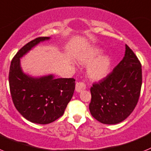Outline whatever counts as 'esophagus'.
<instances>
[{
	"mask_svg": "<svg viewBox=\"0 0 151 151\" xmlns=\"http://www.w3.org/2000/svg\"><path fill=\"white\" fill-rule=\"evenodd\" d=\"M86 89V84L83 82H77L76 83L75 90L77 92H81V91L84 90Z\"/></svg>",
	"mask_w": 151,
	"mask_h": 151,
	"instance_id": "obj_1",
	"label": "esophagus"
}]
</instances>
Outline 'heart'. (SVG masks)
Returning <instances> with one entry per match:
<instances>
[{"instance_id": "heart-1", "label": "heart", "mask_w": 151, "mask_h": 151, "mask_svg": "<svg viewBox=\"0 0 151 151\" xmlns=\"http://www.w3.org/2000/svg\"><path fill=\"white\" fill-rule=\"evenodd\" d=\"M102 50L97 47H91L79 55L78 60L83 65H88L87 72L92 80H101L108 75L111 70V62L108 56L100 55Z\"/></svg>"}]
</instances>
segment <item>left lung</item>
I'll list each match as a JSON object with an SVG mask.
<instances>
[{
    "mask_svg": "<svg viewBox=\"0 0 151 151\" xmlns=\"http://www.w3.org/2000/svg\"><path fill=\"white\" fill-rule=\"evenodd\" d=\"M142 84L141 62L126 45L123 60L108 75L92 84L89 104L92 116L104 124L123 121L137 105Z\"/></svg>",
    "mask_w": 151,
    "mask_h": 151,
    "instance_id": "obj_1",
    "label": "left lung"
}]
</instances>
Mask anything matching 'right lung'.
Returning a JSON list of instances; mask_svg holds the SVG:
<instances>
[{
  "instance_id": "1",
  "label": "right lung",
  "mask_w": 151,
  "mask_h": 151,
  "mask_svg": "<svg viewBox=\"0 0 151 151\" xmlns=\"http://www.w3.org/2000/svg\"><path fill=\"white\" fill-rule=\"evenodd\" d=\"M49 37L28 42L12 59L9 72V90L16 110L28 121L48 124L63 115L75 89L74 78H54L53 75L34 78L24 74L20 58Z\"/></svg>"
}]
</instances>
